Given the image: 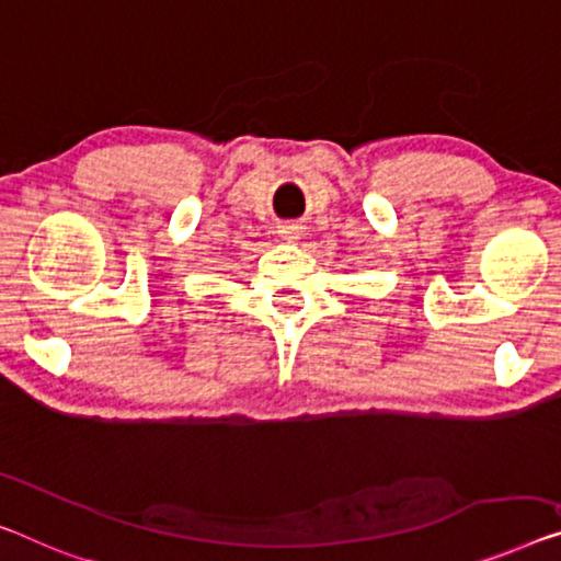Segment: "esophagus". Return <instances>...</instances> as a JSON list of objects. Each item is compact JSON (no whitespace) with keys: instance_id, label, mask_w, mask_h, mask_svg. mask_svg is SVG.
<instances>
[{"instance_id":"obj_1","label":"esophagus","mask_w":561,"mask_h":561,"mask_svg":"<svg viewBox=\"0 0 561 561\" xmlns=\"http://www.w3.org/2000/svg\"><path fill=\"white\" fill-rule=\"evenodd\" d=\"M277 233L284 241H297L302 237V227H299V224H279Z\"/></svg>"}]
</instances>
